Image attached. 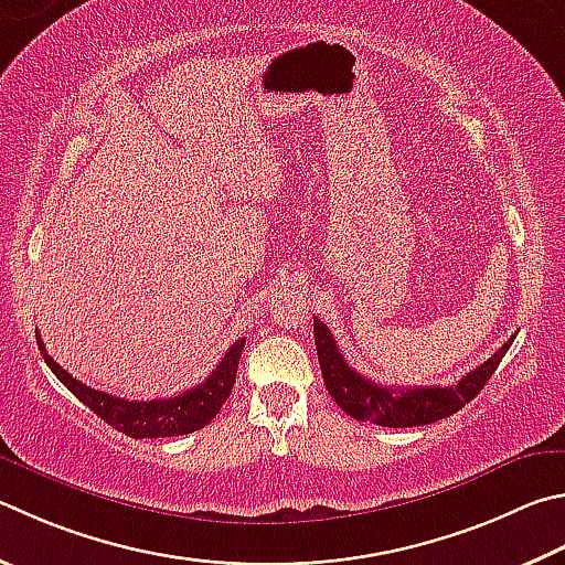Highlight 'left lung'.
Wrapping results in <instances>:
<instances>
[{
    "label": "left lung",
    "mask_w": 565,
    "mask_h": 565,
    "mask_svg": "<svg viewBox=\"0 0 565 565\" xmlns=\"http://www.w3.org/2000/svg\"><path fill=\"white\" fill-rule=\"evenodd\" d=\"M313 338L323 383L328 387V393L335 399V405L341 407L345 415L381 427H417L455 415L457 409L469 403V399H475L479 390L487 385L491 375H494L501 358L507 355L516 335H511L489 361L475 367V371H469L461 381H457V385L397 390L390 385H377L373 381H367L365 375L355 373L353 367L345 363L341 351H338L333 333L328 331V326L323 321H318V318H313Z\"/></svg>",
    "instance_id": "left-lung-1"
}]
</instances>
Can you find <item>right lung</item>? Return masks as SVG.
I'll list each match as a JSON object with an SVG mask.
<instances>
[{"label":"right lung","mask_w":565,"mask_h":565,"mask_svg":"<svg viewBox=\"0 0 565 565\" xmlns=\"http://www.w3.org/2000/svg\"><path fill=\"white\" fill-rule=\"evenodd\" d=\"M39 351L44 355L46 365L51 367L61 383H64L71 393H74L81 403L94 409V413L106 419L110 427H116L118 433L128 437H178L198 433L210 419L217 417L220 407L227 403V397L237 381V367L239 358L244 351V338L234 341L232 348L220 361V365L207 375V381H202L198 387L184 390V393L166 399H122L116 395L100 393L76 381L74 375L66 373L54 358L46 353L41 335H36Z\"/></svg>","instance_id":"add662e5"}]
</instances>
